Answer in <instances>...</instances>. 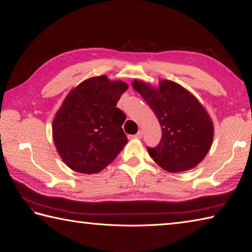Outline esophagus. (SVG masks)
<instances>
[{
    "label": "esophagus",
    "mask_w": 252,
    "mask_h": 252,
    "mask_svg": "<svg viewBox=\"0 0 252 252\" xmlns=\"http://www.w3.org/2000/svg\"><path fill=\"white\" fill-rule=\"evenodd\" d=\"M142 136H143V131H141V130H140L138 133L133 135V138H135V139H141Z\"/></svg>",
    "instance_id": "1"
}]
</instances>
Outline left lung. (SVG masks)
Returning <instances> with one entry per match:
<instances>
[{
    "mask_svg": "<svg viewBox=\"0 0 252 252\" xmlns=\"http://www.w3.org/2000/svg\"><path fill=\"white\" fill-rule=\"evenodd\" d=\"M132 87L155 112L162 127V139L149 156L166 171H186L200 164L213 140L210 116L197 98L180 84L164 80L155 88L134 80Z\"/></svg>",
    "mask_w": 252,
    "mask_h": 252,
    "instance_id": "1",
    "label": "left lung"
}]
</instances>
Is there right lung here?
Instances as JSON below:
<instances>
[{
  "mask_svg": "<svg viewBox=\"0 0 252 252\" xmlns=\"http://www.w3.org/2000/svg\"><path fill=\"white\" fill-rule=\"evenodd\" d=\"M128 85L106 75L82 82L67 94L52 123L56 148L70 169L93 174L107 167L128 140L117 108Z\"/></svg>",
  "mask_w": 252,
  "mask_h": 252,
  "instance_id": "obj_1",
  "label": "right lung"
}]
</instances>
